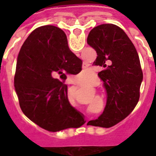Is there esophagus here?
Segmentation results:
<instances>
[{"label": "esophagus", "mask_w": 156, "mask_h": 156, "mask_svg": "<svg viewBox=\"0 0 156 156\" xmlns=\"http://www.w3.org/2000/svg\"><path fill=\"white\" fill-rule=\"evenodd\" d=\"M70 83H72V84H75V85L78 84V82H76L75 80H73V79H71V80H70Z\"/></svg>", "instance_id": "1"}]
</instances>
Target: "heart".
Here are the masks:
<instances>
[{
  "label": "heart",
  "mask_w": 156,
  "mask_h": 156,
  "mask_svg": "<svg viewBox=\"0 0 156 156\" xmlns=\"http://www.w3.org/2000/svg\"><path fill=\"white\" fill-rule=\"evenodd\" d=\"M89 73H90V71L88 70V69H87V68H83L82 70H80L79 71V73H78V76H81V77H85V76H88V75H89ZM93 77L94 78H95L96 76L95 75H93Z\"/></svg>",
  "instance_id": "obj_1"
}]
</instances>
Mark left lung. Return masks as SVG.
I'll return each instance as SVG.
<instances>
[{
  "mask_svg": "<svg viewBox=\"0 0 156 156\" xmlns=\"http://www.w3.org/2000/svg\"><path fill=\"white\" fill-rule=\"evenodd\" d=\"M87 42L97 52L94 65L104 68L98 75L108 94L105 111L92 125L112 127L127 117L139 101L143 80L139 55L127 34L114 24L92 29Z\"/></svg>",
  "mask_w": 156,
  "mask_h": 156,
  "instance_id": "1",
  "label": "left lung"
}]
</instances>
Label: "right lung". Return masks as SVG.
<instances>
[{"mask_svg":"<svg viewBox=\"0 0 156 156\" xmlns=\"http://www.w3.org/2000/svg\"><path fill=\"white\" fill-rule=\"evenodd\" d=\"M81 67L62 30L49 25L36 28L16 61L14 84L23 114L51 132L82 125L83 117L70 105L64 83L66 74H78Z\"/></svg>","mask_w":156,"mask_h":156,"instance_id":"right-lung-1","label":"right lung"}]
</instances>
